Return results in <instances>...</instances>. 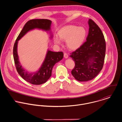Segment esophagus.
I'll list each match as a JSON object with an SVG mask.
<instances>
[{
  "label": "esophagus",
  "mask_w": 122,
  "mask_h": 122,
  "mask_svg": "<svg viewBox=\"0 0 122 122\" xmlns=\"http://www.w3.org/2000/svg\"><path fill=\"white\" fill-rule=\"evenodd\" d=\"M64 57L65 58H68V55H67V54L66 53H64Z\"/></svg>",
  "instance_id": "1"
}]
</instances>
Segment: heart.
I'll use <instances>...</instances> for the list:
<instances>
[{
    "instance_id": "1",
    "label": "heart",
    "mask_w": 122,
    "mask_h": 122,
    "mask_svg": "<svg viewBox=\"0 0 122 122\" xmlns=\"http://www.w3.org/2000/svg\"><path fill=\"white\" fill-rule=\"evenodd\" d=\"M86 33L84 28L72 25L65 26L58 32L59 38L63 41H66L67 47L71 50H75L81 46L85 39ZM54 42L57 44L61 42L60 40L57 37L54 38Z\"/></svg>"
}]
</instances>
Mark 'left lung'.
I'll list each match as a JSON object with an SVG mask.
<instances>
[{
	"label": "left lung",
	"mask_w": 122,
	"mask_h": 122,
	"mask_svg": "<svg viewBox=\"0 0 122 122\" xmlns=\"http://www.w3.org/2000/svg\"><path fill=\"white\" fill-rule=\"evenodd\" d=\"M89 30L86 41L70 54L75 62L71 73L79 81L94 78L102 70L106 53V41L99 27L92 20H89Z\"/></svg>",
	"instance_id": "obj_1"
}]
</instances>
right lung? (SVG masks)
<instances>
[{"mask_svg": "<svg viewBox=\"0 0 122 122\" xmlns=\"http://www.w3.org/2000/svg\"><path fill=\"white\" fill-rule=\"evenodd\" d=\"M52 22L48 19H32L28 21L17 37L13 48V56L15 67L18 73L27 82L34 84L40 85L46 82L50 77L54 66L63 59V52H53L48 50L41 67L39 70L34 73H29L22 67L17 54L18 41L29 30L38 28L45 30H49Z\"/></svg>", "mask_w": 122, "mask_h": 122, "instance_id": "add662e5", "label": "right lung"}]
</instances>
